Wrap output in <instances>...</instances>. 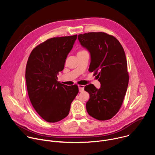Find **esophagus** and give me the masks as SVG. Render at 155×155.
<instances>
[{"mask_svg":"<svg viewBox=\"0 0 155 155\" xmlns=\"http://www.w3.org/2000/svg\"><path fill=\"white\" fill-rule=\"evenodd\" d=\"M78 90H79V91H80V92L83 91L84 87V85L79 84V85H78Z\"/></svg>","mask_w":155,"mask_h":155,"instance_id":"obj_1","label":"esophagus"}]
</instances>
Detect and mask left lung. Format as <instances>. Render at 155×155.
<instances>
[{"mask_svg": "<svg viewBox=\"0 0 155 155\" xmlns=\"http://www.w3.org/2000/svg\"><path fill=\"white\" fill-rule=\"evenodd\" d=\"M80 45L89 51V71L97 74L99 89L93 84L84 86L90 94L86 104L87 112L99 120H107L120 110L129 83L127 61L119 41L104 32L79 34Z\"/></svg>", "mask_w": 155, "mask_h": 155, "instance_id": "obj_1", "label": "left lung"}]
</instances>
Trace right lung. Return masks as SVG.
I'll return each instance as SVG.
<instances>
[{
  "instance_id": "add662e5",
  "label": "right lung",
  "mask_w": 155,
  "mask_h": 155,
  "mask_svg": "<svg viewBox=\"0 0 155 155\" xmlns=\"http://www.w3.org/2000/svg\"><path fill=\"white\" fill-rule=\"evenodd\" d=\"M77 37L50 38L36 47L28 58L25 75L28 95L35 111L47 122L67 117L78 93L77 85H64L57 80Z\"/></svg>"
}]
</instances>
